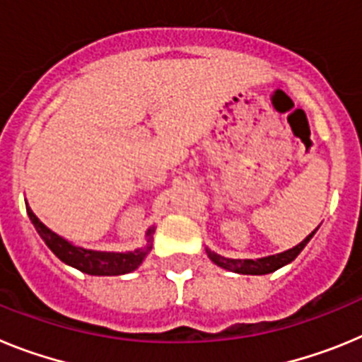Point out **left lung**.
Segmentation results:
<instances>
[{
    "mask_svg": "<svg viewBox=\"0 0 362 362\" xmlns=\"http://www.w3.org/2000/svg\"><path fill=\"white\" fill-rule=\"evenodd\" d=\"M317 228L313 230L308 238L303 239L299 245H296L293 248H290V250L281 252V254L276 255H267V257L259 259H228L216 254V252H212L210 248H206V255H209L212 263H216L217 267L221 268H225V270L235 272V274H245V276H264V274H272V272L279 270L284 264L292 263L293 259L300 254V250L308 245V241L313 238V233L317 232Z\"/></svg>",
    "mask_w": 362,
    "mask_h": 362,
    "instance_id": "1",
    "label": "left lung"
}]
</instances>
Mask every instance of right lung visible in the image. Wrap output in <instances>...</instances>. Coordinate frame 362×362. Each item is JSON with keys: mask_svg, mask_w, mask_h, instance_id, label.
I'll list each match as a JSON object with an SVG mask.
<instances>
[{"mask_svg": "<svg viewBox=\"0 0 362 362\" xmlns=\"http://www.w3.org/2000/svg\"><path fill=\"white\" fill-rule=\"evenodd\" d=\"M27 214L34 228L40 233V238L54 252V255L62 259L63 263L69 264V267L78 268L79 272L88 274V276H123V274H130L136 268H139V264L145 261L148 252L152 250V233L156 230L153 226L146 230V245L141 246V248H136V250L130 252H101L72 245L65 238H62L59 233L52 232L49 226H45L37 219V216L32 212L28 204Z\"/></svg>", "mask_w": 362, "mask_h": 362, "instance_id": "obj_1", "label": "right lung"}]
</instances>
